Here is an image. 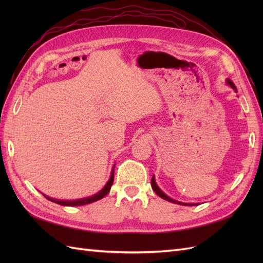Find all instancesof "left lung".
<instances>
[{"label":"left lung","mask_w":263,"mask_h":263,"mask_svg":"<svg viewBox=\"0 0 263 263\" xmlns=\"http://www.w3.org/2000/svg\"><path fill=\"white\" fill-rule=\"evenodd\" d=\"M227 83L233 87V89L235 90V91H237V87H236V85L234 84V82L232 81V80H227ZM151 186H153V189H154V191H155V193L157 194V195H159L160 196L161 198H163V200H166V201H169V202H172V203H177V204H180V205H186V206H193V205H195V204H187V203H181V202H178V201H174V200H172L171 197H169V196H166L162 191L158 187V185H157V183H156V181H155V178L153 177L151 178Z\"/></svg>","instance_id":"obj_1"}]
</instances>
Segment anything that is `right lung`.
<instances>
[{"mask_svg": "<svg viewBox=\"0 0 263 263\" xmlns=\"http://www.w3.org/2000/svg\"><path fill=\"white\" fill-rule=\"evenodd\" d=\"M113 181H114V168L112 170V176H110L109 180L107 181V183L105 184V186L103 187L100 192H98L97 194H94L92 196H89V197H85V198H80V200H76V201H63V200H55V198H51V197H48L46 196L45 197L47 198V200H49L53 203H57V204H60V205H63V206H81V205H85V204H90V203H93L95 201H99L101 200V198L104 197L110 190V186H112L113 184Z\"/></svg>", "mask_w": 263, "mask_h": 263, "instance_id": "add662e5", "label": "right lung"}]
</instances>
